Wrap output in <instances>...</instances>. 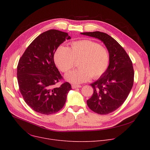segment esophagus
I'll use <instances>...</instances> for the list:
<instances>
[{
    "mask_svg": "<svg viewBox=\"0 0 150 150\" xmlns=\"http://www.w3.org/2000/svg\"><path fill=\"white\" fill-rule=\"evenodd\" d=\"M78 88H81V86L80 85H75V84H72V89H76Z\"/></svg>",
    "mask_w": 150,
    "mask_h": 150,
    "instance_id": "esophagus-1",
    "label": "esophagus"
}]
</instances>
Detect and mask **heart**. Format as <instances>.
Here are the masks:
<instances>
[{"label": "heart", "instance_id": "1", "mask_svg": "<svg viewBox=\"0 0 150 150\" xmlns=\"http://www.w3.org/2000/svg\"><path fill=\"white\" fill-rule=\"evenodd\" d=\"M78 62V69L65 75V79L73 84H78L88 81L90 78H97L103 75L109 64L107 50L98 43L88 39L72 42L70 48L58 47L54 54V60L63 72L72 69L75 61Z\"/></svg>", "mask_w": 150, "mask_h": 150}]
</instances>
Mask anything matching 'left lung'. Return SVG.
Segmentation results:
<instances>
[{
    "instance_id": "obj_1",
    "label": "left lung",
    "mask_w": 150,
    "mask_h": 150,
    "mask_svg": "<svg viewBox=\"0 0 150 150\" xmlns=\"http://www.w3.org/2000/svg\"><path fill=\"white\" fill-rule=\"evenodd\" d=\"M81 34L99 39L108 49L109 66L105 72L91 84L93 93L87 105L97 114H109L124 103L132 88L134 72L132 61L123 47L108 34L100 31Z\"/></svg>"
}]
</instances>
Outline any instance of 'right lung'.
Instances as JSON below:
<instances>
[{
    "label": "right lung",
    "mask_w": 150,
    "mask_h": 150,
    "mask_svg": "<svg viewBox=\"0 0 150 150\" xmlns=\"http://www.w3.org/2000/svg\"><path fill=\"white\" fill-rule=\"evenodd\" d=\"M69 39L67 33L46 31L34 39L19 59V91L25 103L38 113L49 115L59 111L72 89L68 82L54 87L62 76L54 62V54L60 44Z\"/></svg>",
    "instance_id": "right-lung-1"
}]
</instances>
